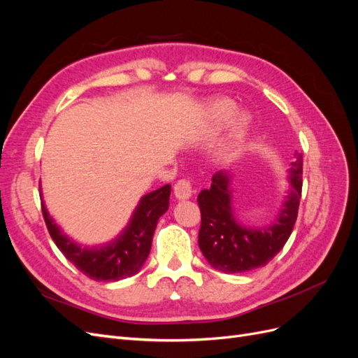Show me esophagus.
<instances>
[{
  "label": "esophagus",
  "instance_id": "1",
  "mask_svg": "<svg viewBox=\"0 0 358 358\" xmlns=\"http://www.w3.org/2000/svg\"><path fill=\"white\" fill-rule=\"evenodd\" d=\"M173 192H175V197L178 200H188L192 196V187L191 182L187 179H180L175 183V188H173Z\"/></svg>",
  "mask_w": 358,
  "mask_h": 358
}]
</instances>
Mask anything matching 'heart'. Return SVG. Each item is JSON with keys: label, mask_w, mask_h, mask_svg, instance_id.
Instances as JSON below:
<instances>
[{"label": "heart", "mask_w": 358, "mask_h": 358, "mask_svg": "<svg viewBox=\"0 0 358 358\" xmlns=\"http://www.w3.org/2000/svg\"><path fill=\"white\" fill-rule=\"evenodd\" d=\"M236 112V103L227 99H220L212 101L208 107H206V122H208L209 131H218L227 122L230 121ZM249 127H251V117L248 113L242 112L236 115L231 122L230 128V137H229V149L237 150L241 145L245 142L248 136Z\"/></svg>", "instance_id": "obj_1"}]
</instances>
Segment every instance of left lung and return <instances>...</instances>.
<instances>
[{
    "instance_id": "left-lung-1",
    "label": "left lung",
    "mask_w": 358,
    "mask_h": 358,
    "mask_svg": "<svg viewBox=\"0 0 358 358\" xmlns=\"http://www.w3.org/2000/svg\"><path fill=\"white\" fill-rule=\"evenodd\" d=\"M288 171L287 196L273 221L249 227L237 220L233 208V173L220 170L210 189L199 194L201 227L199 246L208 263L224 273H242L266 266L287 243L297 220L301 197V154H294Z\"/></svg>"
}]
</instances>
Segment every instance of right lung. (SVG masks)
<instances>
[{
	"instance_id": "add662e5",
	"label": "right lung",
	"mask_w": 358,
	"mask_h": 358,
	"mask_svg": "<svg viewBox=\"0 0 358 358\" xmlns=\"http://www.w3.org/2000/svg\"><path fill=\"white\" fill-rule=\"evenodd\" d=\"M170 191L171 187L164 185L145 194L138 200L125 229L115 239L101 245H82L64 233L50 216L41 194L43 218L59 251L83 275L94 280H121L136 275L143 267L152 245L157 222L169 209Z\"/></svg>"
}]
</instances>
